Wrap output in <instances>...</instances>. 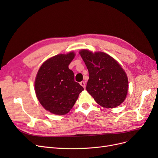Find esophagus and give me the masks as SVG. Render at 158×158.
Segmentation results:
<instances>
[{"label": "esophagus", "mask_w": 158, "mask_h": 158, "mask_svg": "<svg viewBox=\"0 0 158 158\" xmlns=\"http://www.w3.org/2000/svg\"><path fill=\"white\" fill-rule=\"evenodd\" d=\"M80 84V85H82V86L84 88H85V82H84V81H82V82H81Z\"/></svg>", "instance_id": "esophagus-1"}]
</instances>
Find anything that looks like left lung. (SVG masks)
<instances>
[{
  "label": "left lung",
  "mask_w": 158,
  "mask_h": 158,
  "mask_svg": "<svg viewBox=\"0 0 158 158\" xmlns=\"http://www.w3.org/2000/svg\"><path fill=\"white\" fill-rule=\"evenodd\" d=\"M89 73L86 89L100 106L113 108L125 99L128 78L121 65L103 52L80 51Z\"/></svg>",
  "instance_id": "1"
}]
</instances>
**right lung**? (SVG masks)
I'll use <instances>...</instances> for the list:
<instances>
[{
  "label": "right lung",
  "instance_id": "add662e5",
  "mask_svg": "<svg viewBox=\"0 0 158 158\" xmlns=\"http://www.w3.org/2000/svg\"><path fill=\"white\" fill-rule=\"evenodd\" d=\"M75 54L70 52L51 57L38 71L35 89L40 103L47 111L55 114L69 113L84 90L74 81V74L69 69Z\"/></svg>",
  "mask_w": 158,
  "mask_h": 158
}]
</instances>
